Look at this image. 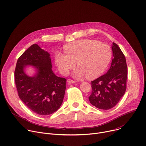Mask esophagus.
Listing matches in <instances>:
<instances>
[{"label": "esophagus", "mask_w": 146, "mask_h": 146, "mask_svg": "<svg viewBox=\"0 0 146 146\" xmlns=\"http://www.w3.org/2000/svg\"><path fill=\"white\" fill-rule=\"evenodd\" d=\"M67 82L69 83V84H74V83H75L76 82L75 81V80H73L71 79H67Z\"/></svg>", "instance_id": "34e87169"}]
</instances>
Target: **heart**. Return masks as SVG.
<instances>
[{"instance_id":"heart-1","label":"heart","mask_w":146,"mask_h":146,"mask_svg":"<svg viewBox=\"0 0 146 146\" xmlns=\"http://www.w3.org/2000/svg\"><path fill=\"white\" fill-rule=\"evenodd\" d=\"M66 54L57 52L55 62L60 71L67 75L76 66L79 67L74 76L80 78L86 75L88 79L100 76L106 70L112 58V50L107 44L92 39L78 40L64 47Z\"/></svg>"}]
</instances>
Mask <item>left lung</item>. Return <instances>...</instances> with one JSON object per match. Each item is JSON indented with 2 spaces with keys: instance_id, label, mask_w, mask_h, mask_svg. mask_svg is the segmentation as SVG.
<instances>
[{
  "instance_id": "1",
  "label": "left lung",
  "mask_w": 146,
  "mask_h": 146,
  "mask_svg": "<svg viewBox=\"0 0 146 146\" xmlns=\"http://www.w3.org/2000/svg\"><path fill=\"white\" fill-rule=\"evenodd\" d=\"M111 67L104 75L91 82L90 103L96 108L109 110L115 107L126 89L127 70L125 57L119 47L113 43Z\"/></svg>"
}]
</instances>
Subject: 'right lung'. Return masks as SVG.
Masks as SVG:
<instances>
[{"label": "right lung", "mask_w": 146, "mask_h": 146, "mask_svg": "<svg viewBox=\"0 0 146 146\" xmlns=\"http://www.w3.org/2000/svg\"><path fill=\"white\" fill-rule=\"evenodd\" d=\"M27 65L36 69L34 76L26 74ZM52 68L50 54L34 44L19 58L14 71L20 99L28 108L41 115L52 114L60 108L66 89V79L57 76Z\"/></svg>", "instance_id": "obj_1"}]
</instances>
